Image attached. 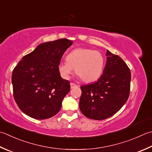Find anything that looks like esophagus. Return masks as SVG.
Returning a JSON list of instances; mask_svg holds the SVG:
<instances>
[{"instance_id":"esophagus-1","label":"esophagus","mask_w":152,"mask_h":152,"mask_svg":"<svg viewBox=\"0 0 152 152\" xmlns=\"http://www.w3.org/2000/svg\"><path fill=\"white\" fill-rule=\"evenodd\" d=\"M70 85H71V88H74L78 87V85H77L76 84L73 83H71Z\"/></svg>"}]
</instances>
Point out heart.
Here are the masks:
<instances>
[{"label":"heart","instance_id":"heart-1","mask_svg":"<svg viewBox=\"0 0 152 152\" xmlns=\"http://www.w3.org/2000/svg\"><path fill=\"white\" fill-rule=\"evenodd\" d=\"M67 61H61L58 69L65 79L69 78L75 69V73L85 83L96 81L102 75L104 58L98 51L89 48H77L67 56Z\"/></svg>","mask_w":152,"mask_h":152}]
</instances>
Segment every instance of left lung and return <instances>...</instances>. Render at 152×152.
Listing matches in <instances>:
<instances>
[{
  "label": "left lung",
  "instance_id": "left-lung-1",
  "mask_svg": "<svg viewBox=\"0 0 152 152\" xmlns=\"http://www.w3.org/2000/svg\"><path fill=\"white\" fill-rule=\"evenodd\" d=\"M107 60L101 77L93 83L81 87V113L88 118L104 120L116 113L130 94L131 73L118 56L107 50Z\"/></svg>",
  "mask_w": 152,
  "mask_h": 152
}]
</instances>
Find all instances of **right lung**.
Returning a JSON list of instances; mask_svg holds the SVG:
<instances>
[{"mask_svg":"<svg viewBox=\"0 0 152 152\" xmlns=\"http://www.w3.org/2000/svg\"><path fill=\"white\" fill-rule=\"evenodd\" d=\"M72 44L67 39L42 43L14 67V98L26 115L44 120L59 113L63 99L70 91V82L60 76L58 65Z\"/></svg>","mask_w":152,"mask_h":152,"instance_id":"1","label":"right lung"}]
</instances>
